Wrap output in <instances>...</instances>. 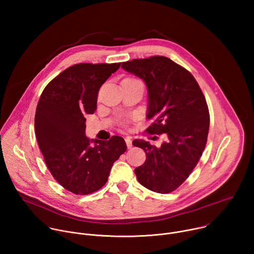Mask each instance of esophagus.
Here are the masks:
<instances>
[{"mask_svg": "<svg viewBox=\"0 0 254 254\" xmlns=\"http://www.w3.org/2000/svg\"><path fill=\"white\" fill-rule=\"evenodd\" d=\"M125 140H126L127 149H131L132 148V140H131V138L130 137H126Z\"/></svg>", "mask_w": 254, "mask_h": 254, "instance_id": "1", "label": "esophagus"}]
</instances>
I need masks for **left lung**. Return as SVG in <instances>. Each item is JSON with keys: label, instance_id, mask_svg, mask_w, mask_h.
I'll return each instance as SVG.
<instances>
[{"label": "left lung", "instance_id": "8db88e82", "mask_svg": "<svg viewBox=\"0 0 254 254\" xmlns=\"http://www.w3.org/2000/svg\"><path fill=\"white\" fill-rule=\"evenodd\" d=\"M122 67L147 85V118L154 120L148 131L166 136L159 148L132 141L147 156L134 170L137 181L151 191L170 193L189 177L204 151L210 123L206 99L190 72L167 57L133 59Z\"/></svg>", "mask_w": 254, "mask_h": 254}]
</instances>
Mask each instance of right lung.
<instances>
[{"mask_svg": "<svg viewBox=\"0 0 254 254\" xmlns=\"http://www.w3.org/2000/svg\"><path fill=\"white\" fill-rule=\"evenodd\" d=\"M120 66L80 63L68 67L47 84L36 108V137L45 163L57 182L74 194L100 189L114 163L127 151L122 136L103 141L85 135V116L95 112L100 86Z\"/></svg>", "mask_w": 254, "mask_h": 254, "instance_id": "1", "label": "right lung"}]
</instances>
